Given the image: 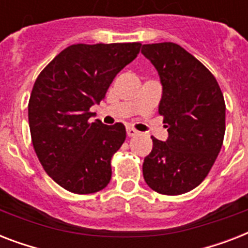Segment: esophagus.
Instances as JSON below:
<instances>
[{
    "label": "esophagus",
    "instance_id": "34e87169",
    "mask_svg": "<svg viewBox=\"0 0 248 248\" xmlns=\"http://www.w3.org/2000/svg\"><path fill=\"white\" fill-rule=\"evenodd\" d=\"M126 132H127L128 138H132V136H136L138 134H139V131H136L135 128H132V127H127Z\"/></svg>",
    "mask_w": 248,
    "mask_h": 248
}]
</instances>
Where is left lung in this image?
Segmentation results:
<instances>
[{
  "label": "left lung",
  "instance_id": "left-lung-1",
  "mask_svg": "<svg viewBox=\"0 0 248 248\" xmlns=\"http://www.w3.org/2000/svg\"><path fill=\"white\" fill-rule=\"evenodd\" d=\"M141 54L161 78L158 113L169 131L166 141L152 136L144 180L157 193L177 196L198 186L215 163L225 134V101L214 75L179 45H143Z\"/></svg>",
  "mask_w": 248,
  "mask_h": 248
}]
</instances>
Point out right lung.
<instances>
[{"label":"right lung","instance_id":"obj_1","mask_svg":"<svg viewBox=\"0 0 248 248\" xmlns=\"http://www.w3.org/2000/svg\"><path fill=\"white\" fill-rule=\"evenodd\" d=\"M141 44H77L64 48L37 77L28 120L37 157L48 176L76 194L104 189L110 159L126 139L122 124L90 122V108L135 59Z\"/></svg>","mask_w":248,"mask_h":248}]
</instances>
